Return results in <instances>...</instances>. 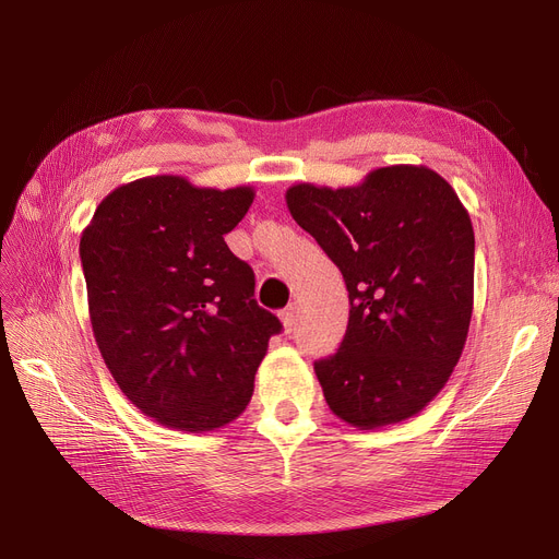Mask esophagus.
I'll use <instances>...</instances> for the list:
<instances>
[{
    "label": "esophagus",
    "instance_id": "esophagus-1",
    "mask_svg": "<svg viewBox=\"0 0 559 559\" xmlns=\"http://www.w3.org/2000/svg\"><path fill=\"white\" fill-rule=\"evenodd\" d=\"M295 317H297V308L295 306H287L281 312V321H283V331L285 333H292V329H295Z\"/></svg>",
    "mask_w": 559,
    "mask_h": 559
}]
</instances>
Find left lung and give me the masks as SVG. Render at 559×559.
<instances>
[{
	"label": "left lung",
	"mask_w": 559,
	"mask_h": 559,
	"mask_svg": "<svg viewBox=\"0 0 559 559\" xmlns=\"http://www.w3.org/2000/svg\"><path fill=\"white\" fill-rule=\"evenodd\" d=\"M289 215L337 264L348 326L314 362L326 403L360 430L401 424L442 392L474 312V226L424 165L378 167L350 188L297 183Z\"/></svg>",
	"instance_id": "1"
}]
</instances>
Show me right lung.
<instances>
[{"label":"right lung","instance_id":"right-lung-1","mask_svg":"<svg viewBox=\"0 0 559 559\" xmlns=\"http://www.w3.org/2000/svg\"><path fill=\"white\" fill-rule=\"evenodd\" d=\"M253 188H197L144 176L115 188L81 233L87 310L102 358L154 421L209 432L245 413L281 321L253 299L255 276L224 235Z\"/></svg>","mask_w":559,"mask_h":559}]
</instances>
